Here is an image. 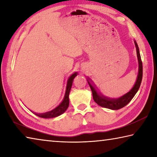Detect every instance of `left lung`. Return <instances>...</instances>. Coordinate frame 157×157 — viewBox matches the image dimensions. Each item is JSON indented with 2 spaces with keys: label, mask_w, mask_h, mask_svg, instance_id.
Masks as SVG:
<instances>
[{
  "label": "left lung",
  "mask_w": 157,
  "mask_h": 157,
  "mask_svg": "<svg viewBox=\"0 0 157 157\" xmlns=\"http://www.w3.org/2000/svg\"><path fill=\"white\" fill-rule=\"evenodd\" d=\"M134 44L136 49L138 62H139V71H138L136 82H135L132 89L129 92H127V94H124L118 98H110L106 97L101 94L100 92L98 91L96 86H95L91 79L89 77L87 78V82H88L90 88H91L92 91L93 98H94V101L98 105H100L102 107L109 109L118 110L119 109L124 107V106H126L128 104L130 101L132 100V98L134 97V95H136L137 91H139L143 78V64L141 62V58H140L139 46H138L136 41L135 40Z\"/></svg>",
  "instance_id": "8db88e82"
}]
</instances>
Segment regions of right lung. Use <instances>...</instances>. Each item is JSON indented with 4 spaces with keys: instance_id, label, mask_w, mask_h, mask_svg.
<instances>
[{
    "instance_id": "add662e5",
    "label": "right lung",
    "mask_w": 157,
    "mask_h": 157,
    "mask_svg": "<svg viewBox=\"0 0 157 157\" xmlns=\"http://www.w3.org/2000/svg\"><path fill=\"white\" fill-rule=\"evenodd\" d=\"M78 75V73L75 72L73 74H72L70 77H69L68 80H67V84H66V91H65V95L64 97H63V99L62 101V102L57 106V107H55L54 109H52L50 111H48L46 113H37L35 112H33L36 116L40 117V118H55V117H57L60 115H62L67 109L69 105V94H70V91L71 89V86H72L74 78Z\"/></svg>"
}]
</instances>
